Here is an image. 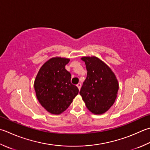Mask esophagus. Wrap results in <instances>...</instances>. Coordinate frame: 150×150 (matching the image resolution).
<instances>
[{"label":"esophagus","mask_w":150,"mask_h":150,"mask_svg":"<svg viewBox=\"0 0 150 150\" xmlns=\"http://www.w3.org/2000/svg\"><path fill=\"white\" fill-rule=\"evenodd\" d=\"M77 88H79V90H80L81 89V83H78L77 84Z\"/></svg>","instance_id":"34e87169"}]
</instances>
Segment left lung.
Returning <instances> with one entry per match:
<instances>
[{
	"instance_id": "left-lung-1",
	"label": "left lung",
	"mask_w": 150,
	"mask_h": 150,
	"mask_svg": "<svg viewBox=\"0 0 150 150\" xmlns=\"http://www.w3.org/2000/svg\"><path fill=\"white\" fill-rule=\"evenodd\" d=\"M86 64V78L80 90V95L91 112H106L115 101L119 84L110 67L96 57L81 58Z\"/></svg>"
}]
</instances>
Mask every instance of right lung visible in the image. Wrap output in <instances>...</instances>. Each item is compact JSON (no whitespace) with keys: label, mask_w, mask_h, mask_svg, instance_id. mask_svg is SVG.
<instances>
[{"label":"right lung","mask_w":150,"mask_h":150,"mask_svg":"<svg viewBox=\"0 0 150 150\" xmlns=\"http://www.w3.org/2000/svg\"><path fill=\"white\" fill-rule=\"evenodd\" d=\"M69 58L53 57L40 67L34 81L38 101L52 114L64 112L78 94V88L71 83V74L65 66Z\"/></svg>","instance_id":"obj_1"}]
</instances>
